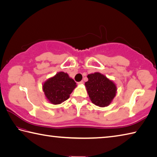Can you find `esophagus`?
<instances>
[{
  "instance_id": "1",
  "label": "esophagus",
  "mask_w": 157,
  "mask_h": 157,
  "mask_svg": "<svg viewBox=\"0 0 157 157\" xmlns=\"http://www.w3.org/2000/svg\"><path fill=\"white\" fill-rule=\"evenodd\" d=\"M84 83V82L82 81H80V82H78V85H82Z\"/></svg>"
}]
</instances>
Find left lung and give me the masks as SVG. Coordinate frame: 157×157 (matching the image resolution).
Masks as SVG:
<instances>
[{
	"label": "left lung",
	"instance_id": "8db88e82",
	"mask_svg": "<svg viewBox=\"0 0 157 157\" xmlns=\"http://www.w3.org/2000/svg\"><path fill=\"white\" fill-rule=\"evenodd\" d=\"M87 78L85 85L91 101L101 107L108 106L116 94L117 88L113 82L99 72L89 75Z\"/></svg>",
	"mask_w": 157,
	"mask_h": 157
}]
</instances>
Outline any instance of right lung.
Returning <instances> with one entry per match:
<instances>
[{
	"label": "right lung",
	"instance_id": "add662e5",
	"mask_svg": "<svg viewBox=\"0 0 157 157\" xmlns=\"http://www.w3.org/2000/svg\"><path fill=\"white\" fill-rule=\"evenodd\" d=\"M76 86L75 81L67 73L61 72L44 82L43 91L50 102L59 105L69 98Z\"/></svg>",
	"mask_w": 157,
	"mask_h": 157
}]
</instances>
